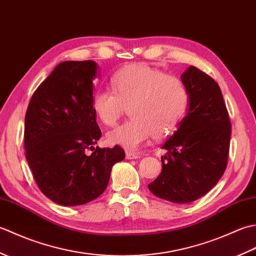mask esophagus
Instances as JSON below:
<instances>
[{
	"mask_svg": "<svg viewBox=\"0 0 256 256\" xmlns=\"http://www.w3.org/2000/svg\"><path fill=\"white\" fill-rule=\"evenodd\" d=\"M126 158L128 160H138L140 158V155L136 153H132V152H126Z\"/></svg>",
	"mask_w": 256,
	"mask_h": 256,
	"instance_id": "1",
	"label": "esophagus"
}]
</instances>
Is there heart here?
<instances>
[{"instance_id":"obj_1","label":"heart","mask_w":256,"mask_h":256,"mask_svg":"<svg viewBox=\"0 0 256 256\" xmlns=\"http://www.w3.org/2000/svg\"><path fill=\"white\" fill-rule=\"evenodd\" d=\"M110 90L96 91L92 110L102 124L116 125L128 108L130 118L108 134V143L136 150L153 136L162 138L180 122L188 91L180 79L144 64H126L111 78Z\"/></svg>"}]
</instances>
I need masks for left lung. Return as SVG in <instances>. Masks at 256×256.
I'll list each match as a JSON object with an SVG mask.
<instances>
[{"label": "left lung", "mask_w": 256, "mask_h": 256, "mask_svg": "<svg viewBox=\"0 0 256 256\" xmlns=\"http://www.w3.org/2000/svg\"><path fill=\"white\" fill-rule=\"evenodd\" d=\"M189 96L188 111L162 146V172L148 188L156 197L189 204L214 188L229 155L231 123L218 84L190 66L182 74Z\"/></svg>", "instance_id": "obj_1"}]
</instances>
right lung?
<instances>
[{"label": "right lung", "instance_id": "add662e5", "mask_svg": "<svg viewBox=\"0 0 256 256\" xmlns=\"http://www.w3.org/2000/svg\"><path fill=\"white\" fill-rule=\"evenodd\" d=\"M99 69L92 60L60 62L38 86L26 111V160L40 192L60 206L99 197L113 165L125 158L118 145L94 148L101 138L92 110Z\"/></svg>", "mask_w": 256, "mask_h": 256}]
</instances>
